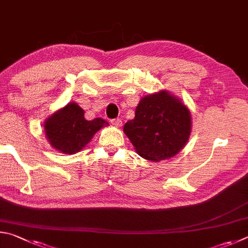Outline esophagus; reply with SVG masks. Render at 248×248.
Here are the masks:
<instances>
[{
	"mask_svg": "<svg viewBox=\"0 0 248 248\" xmlns=\"http://www.w3.org/2000/svg\"><path fill=\"white\" fill-rule=\"evenodd\" d=\"M111 123L114 125V126L120 127L121 125H122V121H121V119H114V120L111 121Z\"/></svg>",
	"mask_w": 248,
	"mask_h": 248,
	"instance_id": "obj_1",
	"label": "esophagus"
}]
</instances>
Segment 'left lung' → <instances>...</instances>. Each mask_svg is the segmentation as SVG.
<instances>
[{
    "label": "left lung",
    "mask_w": 248,
    "mask_h": 248,
    "mask_svg": "<svg viewBox=\"0 0 248 248\" xmlns=\"http://www.w3.org/2000/svg\"><path fill=\"white\" fill-rule=\"evenodd\" d=\"M123 131L140 157L161 161L184 148L192 131V117L179 98L161 90L140 100L135 117Z\"/></svg>",
    "instance_id": "8db88e82"
}]
</instances>
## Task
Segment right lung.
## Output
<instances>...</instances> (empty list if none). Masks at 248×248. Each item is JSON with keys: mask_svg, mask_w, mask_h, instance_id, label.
Here are the masks:
<instances>
[{"mask_svg": "<svg viewBox=\"0 0 248 248\" xmlns=\"http://www.w3.org/2000/svg\"><path fill=\"white\" fill-rule=\"evenodd\" d=\"M84 115V110L76 102H69L47 117L43 125L46 137L55 150L67 155L76 154L99 129L108 125L100 117L87 121Z\"/></svg>", "mask_w": 248, "mask_h": 248, "instance_id": "1", "label": "right lung"}]
</instances>
